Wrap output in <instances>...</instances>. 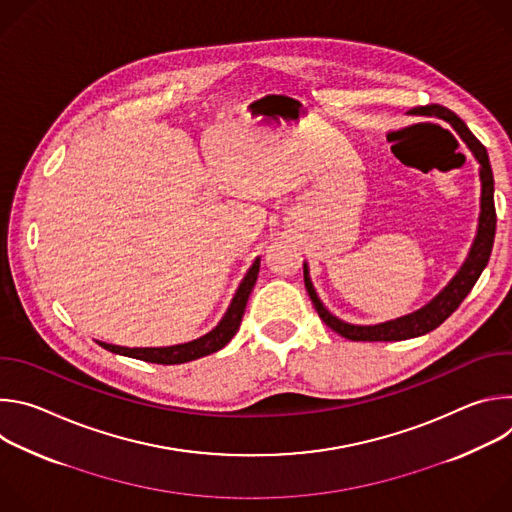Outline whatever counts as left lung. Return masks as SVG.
Returning a JSON list of instances; mask_svg holds the SVG:
<instances>
[{"mask_svg": "<svg viewBox=\"0 0 512 512\" xmlns=\"http://www.w3.org/2000/svg\"><path fill=\"white\" fill-rule=\"evenodd\" d=\"M417 113H429V115H437L446 121H450L454 125V129L462 135V139L468 143V148L472 150V154L476 156V160L480 162V180H482V212H480V225H478V235L476 241L472 245V251L464 263V267L460 269V273L450 281V285L437 296L433 302H429L425 308H421L415 314H409L405 318L393 320V322H385L379 326H354V324H346L342 320H338L336 316H332L322 302L318 300L316 291L312 287L308 269L304 265V283L308 289V296L318 312V316L322 318V322L332 328L336 334L348 338V340H364V342H393V340H407V338H415L421 334H427L431 330H435L440 324H444L456 310L458 306L464 302V298L470 294V289L474 287V283L478 281L482 269L486 267L490 253H492V245H494V233H496V208H494V178H492V168L488 162V154L486 148L480 143V139L466 127V123L452 113L450 109L442 107V105H425L421 109H413Z\"/></svg>", "mask_w": 512, "mask_h": 512, "instance_id": "obj_1", "label": "left lung"}]
</instances>
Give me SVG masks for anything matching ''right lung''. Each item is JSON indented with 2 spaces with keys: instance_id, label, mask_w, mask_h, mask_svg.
<instances>
[{
  "instance_id": "right-lung-1",
  "label": "right lung",
  "mask_w": 512,
  "mask_h": 512,
  "mask_svg": "<svg viewBox=\"0 0 512 512\" xmlns=\"http://www.w3.org/2000/svg\"><path fill=\"white\" fill-rule=\"evenodd\" d=\"M257 273H259V259H255V263L247 271L245 279L241 281L237 294H235L225 318L221 320V324L198 340H192L186 344H176V346H166V348H127V346H115V344H105V342H99V344L109 352L139 358V360L154 362V364H182V362H190L200 356L221 350L223 346H227V342L237 334V330L241 326L249 294L253 291V285L257 281Z\"/></svg>"
}]
</instances>
